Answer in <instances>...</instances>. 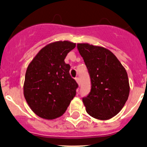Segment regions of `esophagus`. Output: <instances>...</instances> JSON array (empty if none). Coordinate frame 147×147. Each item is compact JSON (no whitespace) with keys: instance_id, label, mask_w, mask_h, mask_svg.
Instances as JSON below:
<instances>
[{"instance_id":"1","label":"esophagus","mask_w":147,"mask_h":147,"mask_svg":"<svg viewBox=\"0 0 147 147\" xmlns=\"http://www.w3.org/2000/svg\"><path fill=\"white\" fill-rule=\"evenodd\" d=\"M75 80H76V82H78V84L80 85V78H75Z\"/></svg>"}]
</instances>
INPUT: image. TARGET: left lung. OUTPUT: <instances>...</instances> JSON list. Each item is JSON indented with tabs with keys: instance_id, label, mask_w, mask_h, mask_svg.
I'll use <instances>...</instances> for the list:
<instances>
[{
	"instance_id": "left-lung-1",
	"label": "left lung",
	"mask_w": 147,
	"mask_h": 147,
	"mask_svg": "<svg viewBox=\"0 0 147 147\" xmlns=\"http://www.w3.org/2000/svg\"><path fill=\"white\" fill-rule=\"evenodd\" d=\"M91 79V90L82 102L87 113L97 119L115 117L125 105L129 83L125 68L107 49L88 43H78Z\"/></svg>"
}]
</instances>
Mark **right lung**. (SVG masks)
I'll list each match as a JSON object with an SVG mask.
<instances>
[{
  "instance_id": "1",
  "label": "right lung",
  "mask_w": 147,
  "mask_h": 147,
  "mask_svg": "<svg viewBox=\"0 0 147 147\" xmlns=\"http://www.w3.org/2000/svg\"><path fill=\"white\" fill-rule=\"evenodd\" d=\"M76 44L57 41L41 49L28 65L23 93L32 112L41 118L54 119L65 113L76 95V81L65 63Z\"/></svg>"
}]
</instances>
